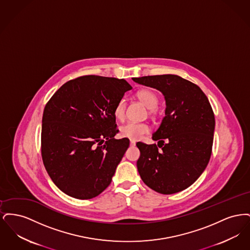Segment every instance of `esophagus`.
I'll use <instances>...</instances> for the list:
<instances>
[{
    "mask_svg": "<svg viewBox=\"0 0 250 250\" xmlns=\"http://www.w3.org/2000/svg\"><path fill=\"white\" fill-rule=\"evenodd\" d=\"M135 144H136V142H135V141H133V140H131V141H130L131 146H135Z\"/></svg>",
    "mask_w": 250,
    "mask_h": 250,
    "instance_id": "1",
    "label": "esophagus"
}]
</instances>
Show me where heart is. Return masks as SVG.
I'll list each match as a JSON object with an SVG mask.
<instances>
[{
  "label": "heart",
  "mask_w": 250,
  "mask_h": 250,
  "mask_svg": "<svg viewBox=\"0 0 250 250\" xmlns=\"http://www.w3.org/2000/svg\"><path fill=\"white\" fill-rule=\"evenodd\" d=\"M137 98L143 103L147 108L151 109L150 112L153 113L158 105V96L155 92L149 89H143L137 93ZM126 102L125 98H121L114 107V116L117 120L125 118ZM149 131V127L146 124L143 123H133L129 122L125 124L120 127V135L124 138H128L130 140H139L143 135Z\"/></svg>",
  "instance_id": "1"
}]
</instances>
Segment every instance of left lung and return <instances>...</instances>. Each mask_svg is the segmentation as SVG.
Returning a JSON list of instances; mask_svg holds the SVG:
<instances>
[{
	"mask_svg": "<svg viewBox=\"0 0 250 250\" xmlns=\"http://www.w3.org/2000/svg\"><path fill=\"white\" fill-rule=\"evenodd\" d=\"M132 80L158 90L166 102L165 116L152 135L157 145L136 144L141 178L161 194L184 190L202 175L211 157L215 123L209 100L199 86L176 75Z\"/></svg>",
	"mask_w": 250,
	"mask_h": 250,
	"instance_id": "obj_1",
	"label": "left lung"
}]
</instances>
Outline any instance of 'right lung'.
Here are the masks:
<instances>
[{"label": "right lung", "instance_id": "obj_1", "mask_svg": "<svg viewBox=\"0 0 250 250\" xmlns=\"http://www.w3.org/2000/svg\"><path fill=\"white\" fill-rule=\"evenodd\" d=\"M132 89L125 80L84 76L63 84L46 105L41 152L55 186L79 200L109 186L129 140H115L114 107Z\"/></svg>", "mask_w": 250, "mask_h": 250}]
</instances>
